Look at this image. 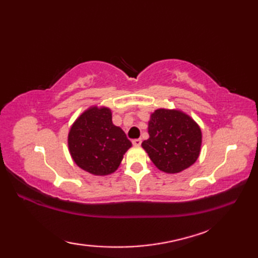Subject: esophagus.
I'll list each match as a JSON object with an SVG mask.
<instances>
[{"label": "esophagus", "instance_id": "obj_1", "mask_svg": "<svg viewBox=\"0 0 258 258\" xmlns=\"http://www.w3.org/2000/svg\"><path fill=\"white\" fill-rule=\"evenodd\" d=\"M132 143L134 146H140L142 144V140L141 139H135L132 141Z\"/></svg>", "mask_w": 258, "mask_h": 258}]
</instances>
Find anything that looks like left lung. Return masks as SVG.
Wrapping results in <instances>:
<instances>
[{
    "label": "left lung",
    "instance_id": "left-lung-1",
    "mask_svg": "<svg viewBox=\"0 0 258 258\" xmlns=\"http://www.w3.org/2000/svg\"><path fill=\"white\" fill-rule=\"evenodd\" d=\"M150 139L142 143L151 161L162 172L175 174L196 162L202 132L195 120L178 109L158 108L149 120Z\"/></svg>",
    "mask_w": 258,
    "mask_h": 258
}]
</instances>
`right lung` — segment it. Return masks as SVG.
Instances as JSON below:
<instances>
[{
  "instance_id": "obj_1",
  "label": "right lung",
  "mask_w": 258,
  "mask_h": 258,
  "mask_svg": "<svg viewBox=\"0 0 258 258\" xmlns=\"http://www.w3.org/2000/svg\"><path fill=\"white\" fill-rule=\"evenodd\" d=\"M68 144L76 165L98 176L116 171L132 146L123 130L113 124L111 109L97 106L87 108L75 120Z\"/></svg>"
}]
</instances>
